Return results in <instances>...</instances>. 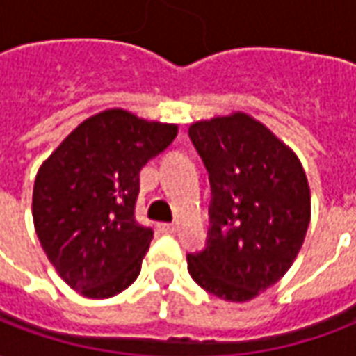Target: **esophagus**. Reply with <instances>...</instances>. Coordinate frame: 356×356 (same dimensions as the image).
I'll return each instance as SVG.
<instances>
[{"instance_id":"1","label":"esophagus","mask_w":356,"mask_h":356,"mask_svg":"<svg viewBox=\"0 0 356 356\" xmlns=\"http://www.w3.org/2000/svg\"><path fill=\"white\" fill-rule=\"evenodd\" d=\"M158 229H160L162 232H165V234H170V232L177 231V225L175 223H160L158 225Z\"/></svg>"}]
</instances>
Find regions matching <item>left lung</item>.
I'll use <instances>...</instances> for the list:
<instances>
[{"mask_svg": "<svg viewBox=\"0 0 356 356\" xmlns=\"http://www.w3.org/2000/svg\"><path fill=\"white\" fill-rule=\"evenodd\" d=\"M188 135L209 173L208 242L186 255L194 282L244 303L278 282L303 246L311 191L299 158L244 112L194 122Z\"/></svg>", "mask_w": 356, "mask_h": 356, "instance_id": "left-lung-1", "label": "left lung"}]
</instances>
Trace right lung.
I'll return each instance as SVG.
<instances>
[{
	"label": "right lung",
	"instance_id": "obj_1",
	"mask_svg": "<svg viewBox=\"0 0 356 356\" xmlns=\"http://www.w3.org/2000/svg\"><path fill=\"white\" fill-rule=\"evenodd\" d=\"M177 125L122 108L81 122L35 175V234L60 278L81 296L112 298L140 273L154 232L135 219L139 173Z\"/></svg>",
	"mask_w": 356,
	"mask_h": 356
}]
</instances>
